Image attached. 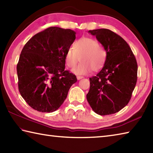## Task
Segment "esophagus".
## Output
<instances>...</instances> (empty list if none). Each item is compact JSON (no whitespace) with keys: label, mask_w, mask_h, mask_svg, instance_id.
<instances>
[{"label":"esophagus","mask_w":153,"mask_h":153,"mask_svg":"<svg viewBox=\"0 0 153 153\" xmlns=\"http://www.w3.org/2000/svg\"><path fill=\"white\" fill-rule=\"evenodd\" d=\"M76 78H77L78 80H80V79H82V78H84V77H83L82 76H77Z\"/></svg>","instance_id":"1"}]
</instances>
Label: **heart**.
Segmentation results:
<instances>
[{
    "label": "heart",
    "instance_id": "b5f03b06",
    "mask_svg": "<svg viewBox=\"0 0 153 153\" xmlns=\"http://www.w3.org/2000/svg\"><path fill=\"white\" fill-rule=\"evenodd\" d=\"M81 59V63L73 69V73L81 75L98 71L105 65L106 51L96 40L82 37L78 40L74 47L68 48L65 54V62L69 68H74Z\"/></svg>",
    "mask_w": 153,
    "mask_h": 153
}]
</instances>
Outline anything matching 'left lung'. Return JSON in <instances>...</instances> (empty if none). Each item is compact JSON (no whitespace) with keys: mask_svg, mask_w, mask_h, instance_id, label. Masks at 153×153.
Listing matches in <instances>:
<instances>
[{"mask_svg":"<svg viewBox=\"0 0 153 153\" xmlns=\"http://www.w3.org/2000/svg\"><path fill=\"white\" fill-rule=\"evenodd\" d=\"M88 33L105 48L106 58L99 73L89 79L86 99L98 114L116 113L131 99L137 80V60L127 42L119 34L106 28Z\"/></svg>","mask_w":153,"mask_h":153,"instance_id":"obj_1","label":"left lung"}]
</instances>
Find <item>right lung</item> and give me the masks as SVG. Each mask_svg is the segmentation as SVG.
Listing matches in <instances>:
<instances>
[{
	"label": "right lung",
	"instance_id": "add662e5",
	"mask_svg": "<svg viewBox=\"0 0 153 153\" xmlns=\"http://www.w3.org/2000/svg\"><path fill=\"white\" fill-rule=\"evenodd\" d=\"M75 34L73 30L52 27L36 34L23 47L16 67L19 90L34 110L56 111L77 81L65 71V54Z\"/></svg>",
	"mask_w": 153,
	"mask_h": 153
}]
</instances>
